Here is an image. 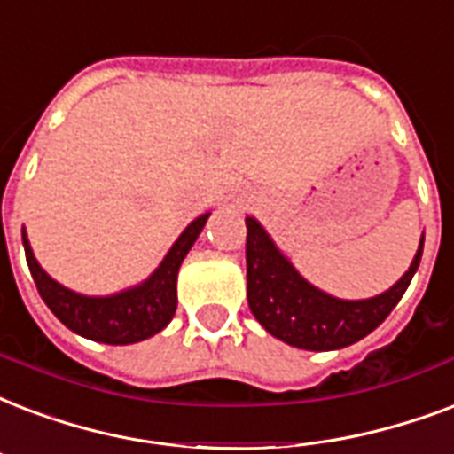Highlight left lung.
<instances>
[{
	"label": "left lung",
	"instance_id": "obj_1",
	"mask_svg": "<svg viewBox=\"0 0 454 454\" xmlns=\"http://www.w3.org/2000/svg\"><path fill=\"white\" fill-rule=\"evenodd\" d=\"M247 302L254 319L278 340L300 350H340L379 328L417 273L424 252L419 250L400 281L369 300H340L314 288L290 264L257 219L247 216Z\"/></svg>",
	"mask_w": 454,
	"mask_h": 454
}]
</instances>
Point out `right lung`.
<instances>
[{
    "label": "right lung",
    "instance_id": "obj_1",
    "mask_svg": "<svg viewBox=\"0 0 454 454\" xmlns=\"http://www.w3.org/2000/svg\"><path fill=\"white\" fill-rule=\"evenodd\" d=\"M207 219L209 214H202L183 231L181 238L173 242L164 262L157 266V271L152 273L147 281L121 290L116 295H81L54 281L50 273L37 264L27 242L26 228H23V247H26L27 266L33 273L37 293L66 328H71L82 338L106 342V345H130V342L152 338L173 319L176 304H178V295H176L178 269L190 247L195 245L197 235L202 233Z\"/></svg>",
    "mask_w": 454,
    "mask_h": 454
}]
</instances>
